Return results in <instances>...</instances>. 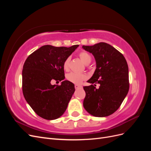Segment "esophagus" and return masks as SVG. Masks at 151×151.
<instances>
[{"label": "esophagus", "instance_id": "obj_1", "mask_svg": "<svg viewBox=\"0 0 151 151\" xmlns=\"http://www.w3.org/2000/svg\"><path fill=\"white\" fill-rule=\"evenodd\" d=\"M83 88V87H82L81 85H79V84H75V88L76 89H79V88Z\"/></svg>", "mask_w": 151, "mask_h": 151}]
</instances>
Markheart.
<instances>
[{
  "label": "heart",
  "instance_id": "1",
  "mask_svg": "<svg viewBox=\"0 0 151 151\" xmlns=\"http://www.w3.org/2000/svg\"><path fill=\"white\" fill-rule=\"evenodd\" d=\"M79 57L81 60L85 65H88L91 62V57L90 55L86 52H81L79 53ZM70 58L67 57L63 62V67L65 70H67L69 68ZM86 79V76L82 73L70 72L67 75V79L74 84H80L82 81Z\"/></svg>",
  "mask_w": 151,
  "mask_h": 151
}]
</instances>
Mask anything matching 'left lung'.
Returning a JSON list of instances; mask_svg holds the SVG:
<instances>
[{
  "label": "left lung",
  "instance_id": "8db88e82",
  "mask_svg": "<svg viewBox=\"0 0 151 151\" xmlns=\"http://www.w3.org/2000/svg\"><path fill=\"white\" fill-rule=\"evenodd\" d=\"M93 55L96 68L84 86L86 97L83 106L86 110L96 117L111 115L119 108L129 90V67L125 57L111 45L100 42L93 46H83Z\"/></svg>",
  "mask_w": 151,
  "mask_h": 151
}]
</instances>
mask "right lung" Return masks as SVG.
<instances>
[{
    "label": "right lung",
    "mask_w": 151,
    "mask_h": 151,
    "mask_svg": "<svg viewBox=\"0 0 151 151\" xmlns=\"http://www.w3.org/2000/svg\"><path fill=\"white\" fill-rule=\"evenodd\" d=\"M79 47H56L47 45L27 58L22 68V93L26 102L38 116L52 120L60 117L75 91L74 84L65 79L63 63Z\"/></svg>",
    "instance_id": "obj_1"
}]
</instances>
